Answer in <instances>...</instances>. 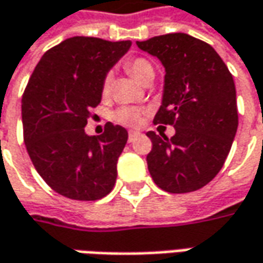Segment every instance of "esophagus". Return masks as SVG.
<instances>
[{"mask_svg":"<svg viewBox=\"0 0 263 263\" xmlns=\"http://www.w3.org/2000/svg\"><path fill=\"white\" fill-rule=\"evenodd\" d=\"M138 135H140V132L129 131V134H128V141H129V142H132V141L135 140V138H137Z\"/></svg>","mask_w":263,"mask_h":263,"instance_id":"34e87169","label":"esophagus"}]
</instances>
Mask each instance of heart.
Listing matches in <instances>:
<instances>
[{"label":"heart","mask_w":263,"mask_h":263,"mask_svg":"<svg viewBox=\"0 0 263 263\" xmlns=\"http://www.w3.org/2000/svg\"><path fill=\"white\" fill-rule=\"evenodd\" d=\"M125 69L137 78L140 83L145 84L147 81H153L154 78V67L147 58L142 57H137V58H129L123 62ZM112 87V74L107 72L103 78L102 83V91L103 95H107L110 91ZM144 114V110L140 107H134V106H122L115 112L114 118L116 122L122 123V125H128V126H135L138 125L141 121V116Z\"/></svg>","instance_id":"obj_1"}]
</instances>
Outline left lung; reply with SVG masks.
<instances>
[{"label": "left lung", "instance_id": "obj_1", "mask_svg": "<svg viewBox=\"0 0 263 263\" xmlns=\"http://www.w3.org/2000/svg\"><path fill=\"white\" fill-rule=\"evenodd\" d=\"M166 68L163 102L154 123L176 134L147 132L154 183L170 194L194 192L210 183L230 153L239 125L233 76L211 45L186 33L137 42Z\"/></svg>", "mask_w": 263, "mask_h": 263}]
</instances>
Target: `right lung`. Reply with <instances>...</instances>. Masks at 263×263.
Returning a JSON list of instances; mask_svg holds the SVG:
<instances>
[{
  "label": "right lung",
  "mask_w": 263,
  "mask_h": 263,
  "mask_svg": "<svg viewBox=\"0 0 263 263\" xmlns=\"http://www.w3.org/2000/svg\"><path fill=\"white\" fill-rule=\"evenodd\" d=\"M131 48L76 36L50 48L33 71L22 99L24 144L42 179L62 196L96 201L116 182L128 132L107 122L99 137L84 128L102 100L107 71Z\"/></svg>",
  "instance_id": "obj_1"
}]
</instances>
